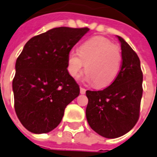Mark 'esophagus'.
<instances>
[{
    "instance_id": "34e87169",
    "label": "esophagus",
    "mask_w": 157,
    "mask_h": 157,
    "mask_svg": "<svg viewBox=\"0 0 157 157\" xmlns=\"http://www.w3.org/2000/svg\"><path fill=\"white\" fill-rule=\"evenodd\" d=\"M86 90L85 88H83V87H81V88H80V92H81V94H84L86 93Z\"/></svg>"
}]
</instances>
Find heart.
<instances>
[{
    "label": "heart",
    "instance_id": "heart-1",
    "mask_svg": "<svg viewBox=\"0 0 157 157\" xmlns=\"http://www.w3.org/2000/svg\"><path fill=\"white\" fill-rule=\"evenodd\" d=\"M121 52L117 45L107 38L94 36L84 42L79 54L71 51L68 54L69 74L76 77L86 65V79L93 81L97 88L112 83L119 73L121 64Z\"/></svg>",
    "mask_w": 157,
    "mask_h": 157
}]
</instances>
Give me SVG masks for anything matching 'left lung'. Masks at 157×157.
<instances>
[{"label":"left lung","instance_id":"left-lung-1","mask_svg":"<svg viewBox=\"0 0 157 157\" xmlns=\"http://www.w3.org/2000/svg\"><path fill=\"white\" fill-rule=\"evenodd\" d=\"M122 63L115 81L103 90L86 91V118L91 129L101 136L115 139L133 129L139 118L143 95L140 60L121 36Z\"/></svg>","mask_w":157,"mask_h":157}]
</instances>
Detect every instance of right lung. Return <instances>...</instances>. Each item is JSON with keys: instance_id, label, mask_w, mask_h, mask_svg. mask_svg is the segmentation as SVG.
I'll use <instances>...</instances> for the list:
<instances>
[{"instance_id": "add662e5", "label": "right lung", "mask_w": 157, "mask_h": 157, "mask_svg": "<svg viewBox=\"0 0 157 157\" xmlns=\"http://www.w3.org/2000/svg\"><path fill=\"white\" fill-rule=\"evenodd\" d=\"M90 30L55 28L31 38L16 60L14 109L26 129L45 134L61 122L80 87L67 71L68 54Z\"/></svg>"}]
</instances>
